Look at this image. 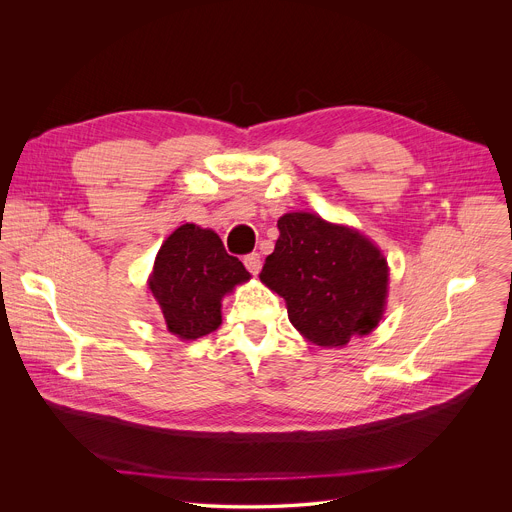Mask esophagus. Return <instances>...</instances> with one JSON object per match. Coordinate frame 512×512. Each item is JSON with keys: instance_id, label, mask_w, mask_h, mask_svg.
Instances as JSON below:
<instances>
[{"instance_id": "esophagus-1", "label": "esophagus", "mask_w": 512, "mask_h": 512, "mask_svg": "<svg viewBox=\"0 0 512 512\" xmlns=\"http://www.w3.org/2000/svg\"><path fill=\"white\" fill-rule=\"evenodd\" d=\"M243 263H245V267H247L253 275H257V273L261 271V255H259V253H249V255L243 259Z\"/></svg>"}]
</instances>
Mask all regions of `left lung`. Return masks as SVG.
<instances>
[{
    "label": "left lung",
    "instance_id": "1",
    "mask_svg": "<svg viewBox=\"0 0 512 512\" xmlns=\"http://www.w3.org/2000/svg\"><path fill=\"white\" fill-rule=\"evenodd\" d=\"M259 273L285 300L287 318L310 342L336 348L371 334L385 312L387 259L358 231L318 214L287 212Z\"/></svg>",
    "mask_w": 512,
    "mask_h": 512
}]
</instances>
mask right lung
<instances>
[{"label": "right lung", "instance_id": "1", "mask_svg": "<svg viewBox=\"0 0 512 512\" xmlns=\"http://www.w3.org/2000/svg\"><path fill=\"white\" fill-rule=\"evenodd\" d=\"M249 277L221 237L186 223L160 247L148 285L166 328L182 340H196L221 326L223 298Z\"/></svg>", "mask_w": 512, "mask_h": 512}]
</instances>
